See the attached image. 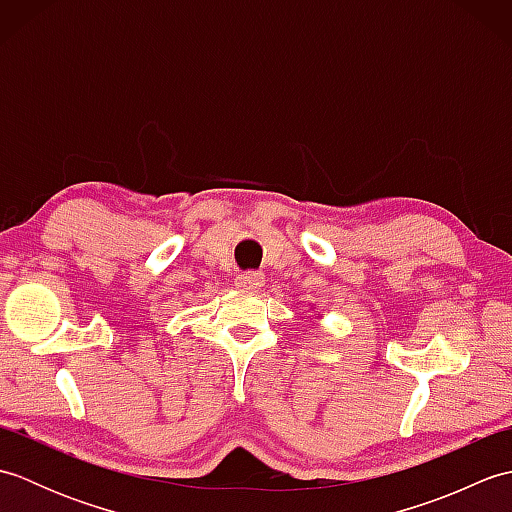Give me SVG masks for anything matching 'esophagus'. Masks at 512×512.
<instances>
[{"label": "esophagus", "instance_id": "34e87169", "mask_svg": "<svg viewBox=\"0 0 512 512\" xmlns=\"http://www.w3.org/2000/svg\"><path fill=\"white\" fill-rule=\"evenodd\" d=\"M264 281H266L264 273H242V275L235 277V286L239 290L255 292V290H259V288L264 286Z\"/></svg>", "mask_w": 512, "mask_h": 512}]
</instances>
